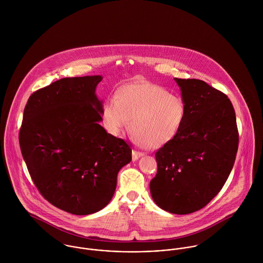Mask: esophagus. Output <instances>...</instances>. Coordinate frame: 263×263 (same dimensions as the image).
<instances>
[{"label":"esophagus","instance_id":"obj_1","mask_svg":"<svg viewBox=\"0 0 263 263\" xmlns=\"http://www.w3.org/2000/svg\"><path fill=\"white\" fill-rule=\"evenodd\" d=\"M144 155V153H142V152H139V151L133 150V153H132V156H133V160L134 161H137L140 157H142Z\"/></svg>","mask_w":263,"mask_h":263}]
</instances>
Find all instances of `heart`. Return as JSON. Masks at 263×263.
<instances>
[{
  "label": "heart",
  "instance_id": "heart-1",
  "mask_svg": "<svg viewBox=\"0 0 263 263\" xmlns=\"http://www.w3.org/2000/svg\"><path fill=\"white\" fill-rule=\"evenodd\" d=\"M187 116L184 99L157 84L142 82L121 87L102 108L106 130L118 136L128 124L135 140L149 149L171 143L180 133Z\"/></svg>",
  "mask_w": 263,
  "mask_h": 263
}]
</instances>
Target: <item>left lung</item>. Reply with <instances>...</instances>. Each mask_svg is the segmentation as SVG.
Returning <instances> with one entry per match:
<instances>
[{
  "label": "left lung",
  "mask_w": 263,
  "mask_h": 263,
  "mask_svg": "<svg viewBox=\"0 0 263 263\" xmlns=\"http://www.w3.org/2000/svg\"><path fill=\"white\" fill-rule=\"evenodd\" d=\"M187 105L178 136L156 152L158 170L151 180L156 204L176 215L205 206L232 171L239 134L234 107L223 92L197 79H174Z\"/></svg>",
  "instance_id": "left-lung-1"
}]
</instances>
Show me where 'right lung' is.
Returning <instances> with one entry per match:
<instances>
[{
	"label": "right lung",
	"mask_w": 263,
	"mask_h": 263,
	"mask_svg": "<svg viewBox=\"0 0 263 263\" xmlns=\"http://www.w3.org/2000/svg\"><path fill=\"white\" fill-rule=\"evenodd\" d=\"M101 76L64 78L30 95L19 144L29 174L52 205L84 216L106 206L118 171L132 161V149L108 134L102 101L96 94Z\"/></svg>",
	"instance_id": "add662e5"
}]
</instances>
